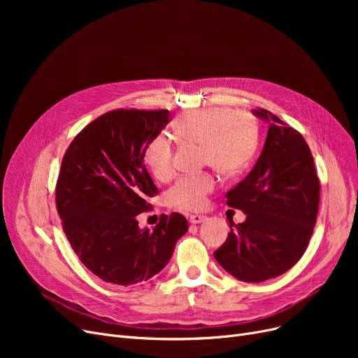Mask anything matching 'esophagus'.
Masks as SVG:
<instances>
[{
    "label": "esophagus",
    "mask_w": 358,
    "mask_h": 358,
    "mask_svg": "<svg viewBox=\"0 0 358 358\" xmlns=\"http://www.w3.org/2000/svg\"><path fill=\"white\" fill-rule=\"evenodd\" d=\"M206 219H208V217L203 216V215H192V216H190V222H192V223H194V224L201 223V222H204Z\"/></svg>",
    "instance_id": "obj_1"
}]
</instances>
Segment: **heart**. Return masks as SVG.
I'll return each mask as SVG.
<instances>
[{"label": "heart", "instance_id": "heart-1", "mask_svg": "<svg viewBox=\"0 0 358 358\" xmlns=\"http://www.w3.org/2000/svg\"><path fill=\"white\" fill-rule=\"evenodd\" d=\"M181 141L200 145L203 162L216 168L224 176H234L245 168L255 154L258 127L245 111H232L210 107L190 111L174 126ZM173 145L165 135H158L145 149V162L150 173L165 181L174 173ZM215 189V178L208 174L181 177L168 192V201L185 210L200 209Z\"/></svg>", "mask_w": 358, "mask_h": 358}]
</instances>
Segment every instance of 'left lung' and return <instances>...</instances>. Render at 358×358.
<instances>
[{"instance_id": "1", "label": "left lung", "mask_w": 358, "mask_h": 358, "mask_svg": "<svg viewBox=\"0 0 358 358\" xmlns=\"http://www.w3.org/2000/svg\"><path fill=\"white\" fill-rule=\"evenodd\" d=\"M252 113L268 123L266 143L251 173L227 193V204L247 219L229 224L227 242L213 255L238 280L259 283L302 258L316 223L321 184L303 136L264 108Z\"/></svg>"}]
</instances>
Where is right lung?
Returning a JSON list of instances; mask_svg holds the SVG:
<instances>
[{
  "label": "right lung",
  "mask_w": 358,
  "mask_h": 358,
  "mask_svg": "<svg viewBox=\"0 0 358 358\" xmlns=\"http://www.w3.org/2000/svg\"><path fill=\"white\" fill-rule=\"evenodd\" d=\"M169 122L168 110H113L75 136L62 159L56 208L83 264L107 283L131 286L158 274L189 229L180 213L141 229L136 216L158 193L145 149Z\"/></svg>",
  "instance_id": "add662e5"
}]
</instances>
